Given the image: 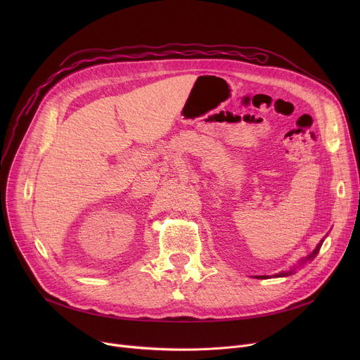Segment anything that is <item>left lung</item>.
<instances>
[{
  "instance_id": "obj_1",
  "label": "left lung",
  "mask_w": 360,
  "mask_h": 360,
  "mask_svg": "<svg viewBox=\"0 0 360 360\" xmlns=\"http://www.w3.org/2000/svg\"><path fill=\"white\" fill-rule=\"evenodd\" d=\"M321 245H323V240H321L318 245H316V248L314 250V252L311 254V255H308L305 259H302L300 262H307L308 259H312V258H315V255L318 254V251H319V248H321ZM295 273V269L293 270H289V271H283V273H278V274H276V277H285V276H289V274H293ZM257 278H267V276H257Z\"/></svg>"
}]
</instances>
